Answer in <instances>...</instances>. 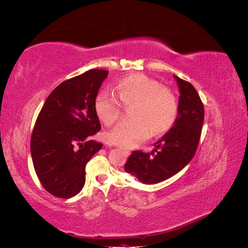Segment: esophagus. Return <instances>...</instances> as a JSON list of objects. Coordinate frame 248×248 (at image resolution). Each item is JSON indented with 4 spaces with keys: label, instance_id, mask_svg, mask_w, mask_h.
Listing matches in <instances>:
<instances>
[{
    "label": "esophagus",
    "instance_id": "34e87169",
    "mask_svg": "<svg viewBox=\"0 0 248 248\" xmlns=\"http://www.w3.org/2000/svg\"><path fill=\"white\" fill-rule=\"evenodd\" d=\"M123 150V152L125 153V154H127V155H129L130 154V151L129 150H124V149H122Z\"/></svg>",
    "mask_w": 248,
    "mask_h": 248
}]
</instances>
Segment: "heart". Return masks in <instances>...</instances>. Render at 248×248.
<instances>
[{
  "mask_svg": "<svg viewBox=\"0 0 248 248\" xmlns=\"http://www.w3.org/2000/svg\"><path fill=\"white\" fill-rule=\"evenodd\" d=\"M116 93L101 92L95 98V111L107 126L121 116L122 106L130 108V121L123 122L106 134L109 144L130 149L154 136L169 131L177 121L179 100L171 89L144 74H132L118 82Z\"/></svg>",
  "mask_w": 248,
  "mask_h": 248,
  "instance_id": "heart-1",
  "label": "heart"
}]
</instances>
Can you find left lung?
Listing matches in <instances>:
<instances>
[{
    "mask_svg": "<svg viewBox=\"0 0 248 248\" xmlns=\"http://www.w3.org/2000/svg\"><path fill=\"white\" fill-rule=\"evenodd\" d=\"M180 89L179 115L174 126L155 142L154 151H133L124 170L140 182L164 181L187 166L196 154L204 122V104L190 82L175 76Z\"/></svg>",
    "mask_w": 248,
    "mask_h": 248,
    "instance_id": "obj_1",
    "label": "left lung"
}]
</instances>
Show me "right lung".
I'll use <instances>...</instances> for the list:
<instances>
[{
	"instance_id": "obj_1",
	"label": "right lung",
	"mask_w": 248,
	"mask_h": 248,
	"mask_svg": "<svg viewBox=\"0 0 248 248\" xmlns=\"http://www.w3.org/2000/svg\"><path fill=\"white\" fill-rule=\"evenodd\" d=\"M108 71L91 69L61 82L44 102L31 137L36 175L43 188L60 199L82 189L86 166L102 147L90 140L101 129L95 98Z\"/></svg>"
}]
</instances>
